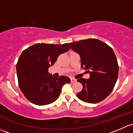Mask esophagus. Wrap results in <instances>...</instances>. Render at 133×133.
I'll return each instance as SVG.
<instances>
[{
  "label": "esophagus",
  "mask_w": 133,
  "mask_h": 133,
  "mask_svg": "<svg viewBox=\"0 0 133 133\" xmlns=\"http://www.w3.org/2000/svg\"><path fill=\"white\" fill-rule=\"evenodd\" d=\"M76 81H77L76 79H74V78H71V82H72V83H74V82H76Z\"/></svg>",
  "instance_id": "1"
}]
</instances>
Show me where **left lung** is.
<instances>
[{"mask_svg":"<svg viewBox=\"0 0 133 133\" xmlns=\"http://www.w3.org/2000/svg\"><path fill=\"white\" fill-rule=\"evenodd\" d=\"M71 49L80 55L81 68L90 74L88 79L80 78L83 90L77 94L81 101L97 103L107 97L114 88L118 75V65L113 49L97 39L70 43Z\"/></svg>","mask_w":133,"mask_h":133,"instance_id":"obj_1","label":"left lung"}]
</instances>
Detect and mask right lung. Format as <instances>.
<instances>
[{
  "label": "right lung",
  "mask_w": 133,
  "mask_h": 133,
  "mask_svg": "<svg viewBox=\"0 0 133 133\" xmlns=\"http://www.w3.org/2000/svg\"><path fill=\"white\" fill-rule=\"evenodd\" d=\"M69 50L68 43H36L22 52L16 64V74L19 87L28 101L43 106L58 98L63 86L70 83V79L65 76L54 77L48 69L60 54Z\"/></svg>",
  "instance_id": "1"
}]
</instances>
